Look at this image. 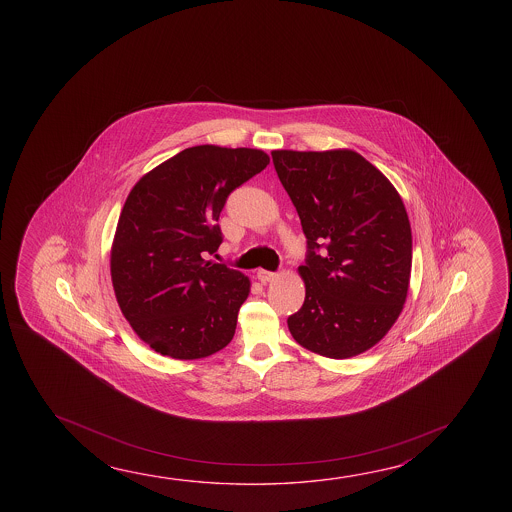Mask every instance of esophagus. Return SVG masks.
Here are the masks:
<instances>
[{
	"instance_id": "esophagus-1",
	"label": "esophagus",
	"mask_w": 512,
	"mask_h": 512,
	"mask_svg": "<svg viewBox=\"0 0 512 512\" xmlns=\"http://www.w3.org/2000/svg\"><path fill=\"white\" fill-rule=\"evenodd\" d=\"M275 277H277V273L268 271V269H259V271H257V278H259L260 284H268V282H271Z\"/></svg>"
}]
</instances>
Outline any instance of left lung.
<instances>
[{"label":"left lung","mask_w":512,"mask_h":512,"mask_svg":"<svg viewBox=\"0 0 512 512\" xmlns=\"http://www.w3.org/2000/svg\"><path fill=\"white\" fill-rule=\"evenodd\" d=\"M307 237L294 341L330 359L366 352L386 336L409 291L412 235L393 184L352 150L271 151Z\"/></svg>","instance_id":"1"}]
</instances>
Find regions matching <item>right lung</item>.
Masks as SVG:
<instances>
[{"instance_id": "add662e5", "label": "right lung", "mask_w": 512, "mask_h": 512, "mask_svg": "<svg viewBox=\"0 0 512 512\" xmlns=\"http://www.w3.org/2000/svg\"><path fill=\"white\" fill-rule=\"evenodd\" d=\"M268 164L252 148L193 146L128 194L110 275L123 316L160 355L193 361L232 341L250 280L205 255L223 243L218 221L230 193Z\"/></svg>"}]
</instances>
